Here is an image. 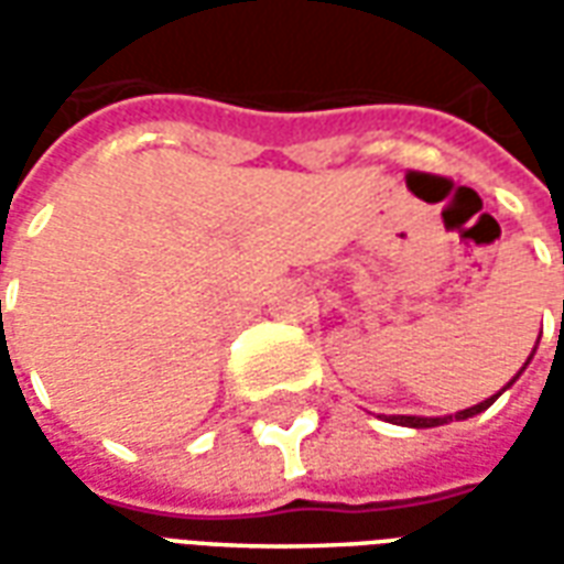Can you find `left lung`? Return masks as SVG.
Segmentation results:
<instances>
[{
	"instance_id": "1",
	"label": "left lung",
	"mask_w": 564,
	"mask_h": 564,
	"mask_svg": "<svg viewBox=\"0 0 564 564\" xmlns=\"http://www.w3.org/2000/svg\"><path fill=\"white\" fill-rule=\"evenodd\" d=\"M534 350H538V344H534ZM534 350H532V356H534ZM532 356H529V359H525V366H529V362H532ZM525 366H522L520 371H517V378H520L522 371H525ZM517 378L510 380V383H508V387H505V390H510V387H513V383H517ZM505 390H501V392H505ZM501 392H496V395H489V399H486V402L474 404V408H465V411H456V414H447V416H392V423H395V425H408V429H432V425L453 423V420H468V416L484 414L486 408H489V404L496 402V399H498V395H501Z\"/></svg>"
}]
</instances>
